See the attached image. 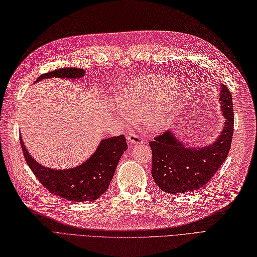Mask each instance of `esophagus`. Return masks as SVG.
<instances>
[{
    "label": "esophagus",
    "mask_w": 257,
    "mask_h": 257,
    "mask_svg": "<svg viewBox=\"0 0 257 257\" xmlns=\"http://www.w3.org/2000/svg\"><path fill=\"white\" fill-rule=\"evenodd\" d=\"M126 140L130 143V145H139V144L144 143V136L136 133H127Z\"/></svg>",
    "instance_id": "34e87169"
}]
</instances>
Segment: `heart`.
I'll list each match as a JSON object with an SVG mask.
<instances>
[{
  "mask_svg": "<svg viewBox=\"0 0 257 257\" xmlns=\"http://www.w3.org/2000/svg\"><path fill=\"white\" fill-rule=\"evenodd\" d=\"M180 89V84L171 78L140 77L125 87L120 102L123 109H116V114L123 122H131L133 117L147 115L150 128L159 131L165 128L170 115L166 111L152 110L153 105L160 101L159 91L173 92Z\"/></svg>",
  "mask_w": 257,
  "mask_h": 257,
  "instance_id": "b5f03b06",
  "label": "heart"
}]
</instances>
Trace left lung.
Masks as SVG:
<instances>
[{
	"label": "left lung",
	"mask_w": 257,
	"mask_h": 257,
	"mask_svg": "<svg viewBox=\"0 0 257 257\" xmlns=\"http://www.w3.org/2000/svg\"><path fill=\"white\" fill-rule=\"evenodd\" d=\"M219 103L224 116L218 139L204 147H187L172 131H167L149 142L153 150L152 176L160 189L170 194L201 189L208 183L227 159L233 136V103L224 84L220 87Z\"/></svg>",
	"instance_id": "left-lung-1"
}]
</instances>
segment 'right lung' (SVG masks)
Listing matches in <instances>:
<instances>
[{"label": "right lung", "instance_id": "right-lung-1", "mask_svg": "<svg viewBox=\"0 0 257 257\" xmlns=\"http://www.w3.org/2000/svg\"><path fill=\"white\" fill-rule=\"evenodd\" d=\"M84 75L83 68L65 67L43 74L36 81L51 77L80 78ZM21 145L25 160L39 182L54 195L73 202H91L101 196L109 187L123 153L127 149L124 135L109 137L100 142L95 154L84 164L66 170H55L41 166L31 157L22 137Z\"/></svg>", "mask_w": 257, "mask_h": 257}]
</instances>
